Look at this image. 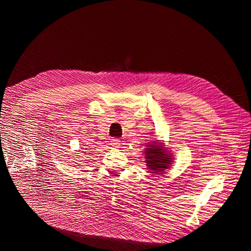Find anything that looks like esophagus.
<instances>
[{"label": "esophagus", "instance_id": "1", "mask_svg": "<svg viewBox=\"0 0 251 251\" xmlns=\"http://www.w3.org/2000/svg\"><path fill=\"white\" fill-rule=\"evenodd\" d=\"M120 144V140L118 138H114V139H111V146L114 147V148H118Z\"/></svg>", "mask_w": 251, "mask_h": 251}]
</instances>
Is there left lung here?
I'll return each instance as SVG.
<instances>
[{
    "instance_id": "left-lung-1",
    "label": "left lung",
    "mask_w": 251,
    "mask_h": 251,
    "mask_svg": "<svg viewBox=\"0 0 251 251\" xmlns=\"http://www.w3.org/2000/svg\"><path fill=\"white\" fill-rule=\"evenodd\" d=\"M146 159L151 173L159 175L169 168L172 161L171 154L166 153L165 149L159 142L151 143L146 149Z\"/></svg>"
}]
</instances>
